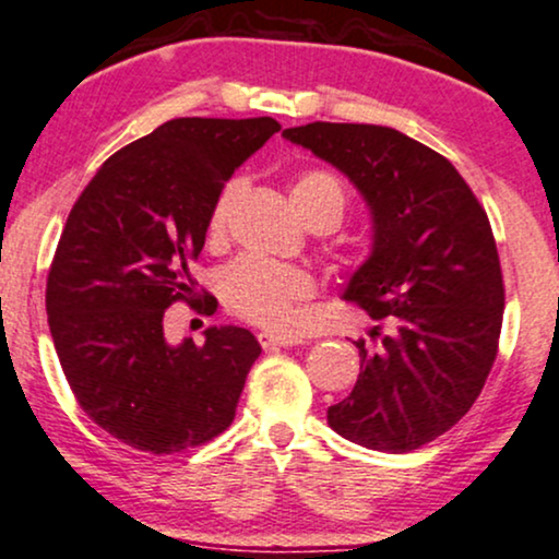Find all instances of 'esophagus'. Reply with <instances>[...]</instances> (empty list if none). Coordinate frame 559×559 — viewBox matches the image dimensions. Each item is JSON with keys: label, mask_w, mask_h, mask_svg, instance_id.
Masks as SVG:
<instances>
[{"label": "esophagus", "mask_w": 559, "mask_h": 559, "mask_svg": "<svg viewBox=\"0 0 559 559\" xmlns=\"http://www.w3.org/2000/svg\"><path fill=\"white\" fill-rule=\"evenodd\" d=\"M259 343L264 350H272V347H287V345H298V337H290V334H280V332H259Z\"/></svg>", "instance_id": "esophagus-1"}]
</instances>
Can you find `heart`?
I'll use <instances>...</instances> for the list:
<instances>
[{
	"label": "heart",
	"mask_w": 559,
	"mask_h": 559,
	"mask_svg": "<svg viewBox=\"0 0 559 559\" xmlns=\"http://www.w3.org/2000/svg\"><path fill=\"white\" fill-rule=\"evenodd\" d=\"M238 193L240 180H229L214 199L206 219V235L212 240H219L225 235ZM290 195L295 209L306 222L317 214H332L340 225L345 214L343 182L326 169L300 173L295 177ZM311 293L313 280L304 269L274 264V261L253 259V255L233 261L219 277V295L227 311L233 317L251 321V324L272 326V330L290 324L295 308L300 300L311 298Z\"/></svg>",
	"instance_id": "heart-1"
}]
</instances>
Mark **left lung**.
<instances>
[{
  "label": "left lung",
  "instance_id": "obj_1",
  "mask_svg": "<svg viewBox=\"0 0 559 559\" xmlns=\"http://www.w3.org/2000/svg\"><path fill=\"white\" fill-rule=\"evenodd\" d=\"M282 135L350 177L373 216L345 300L384 324L373 347L356 343L358 382L326 421L369 450H418L461 421L495 366L504 282L489 216L442 154L392 128L308 122Z\"/></svg>",
  "mask_w": 559,
  "mask_h": 559
}]
</instances>
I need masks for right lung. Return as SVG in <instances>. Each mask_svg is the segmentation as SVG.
Returning a JSON list of instances; mask_svg holds the SVG:
<instances>
[{"label":"right lung","mask_w":559,"mask_h":559,"mask_svg":"<svg viewBox=\"0 0 559 559\" xmlns=\"http://www.w3.org/2000/svg\"><path fill=\"white\" fill-rule=\"evenodd\" d=\"M272 117H177L111 154L78 195L46 277V313L72 395L130 448L173 455L219 437L261 345L242 326H209L206 343L164 340V311L199 305L190 261L212 203Z\"/></svg>","instance_id":"add662e5"}]
</instances>
